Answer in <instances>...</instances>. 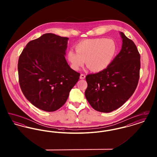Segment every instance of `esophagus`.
Here are the masks:
<instances>
[{"label":"esophagus","mask_w":157,"mask_h":157,"mask_svg":"<svg viewBox=\"0 0 157 157\" xmlns=\"http://www.w3.org/2000/svg\"><path fill=\"white\" fill-rule=\"evenodd\" d=\"M85 74H81V75H80V79H85Z\"/></svg>","instance_id":"1"}]
</instances>
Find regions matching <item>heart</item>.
Masks as SVG:
<instances>
[{"label":"heart","mask_w":157,"mask_h":157,"mask_svg":"<svg viewBox=\"0 0 157 157\" xmlns=\"http://www.w3.org/2000/svg\"><path fill=\"white\" fill-rule=\"evenodd\" d=\"M75 50L76 52L69 50L67 52L71 67L78 71L86 61L90 71L98 72L111 64L116 54L117 46L112 39L94 38L79 42L75 46Z\"/></svg>","instance_id":"1"}]
</instances>
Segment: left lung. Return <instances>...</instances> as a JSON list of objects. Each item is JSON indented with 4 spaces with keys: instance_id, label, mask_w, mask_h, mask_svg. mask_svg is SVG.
Returning <instances> with one entry per match:
<instances>
[{
    "instance_id": "8db88e82",
    "label": "left lung",
    "mask_w": 157,
    "mask_h": 157,
    "mask_svg": "<svg viewBox=\"0 0 157 157\" xmlns=\"http://www.w3.org/2000/svg\"><path fill=\"white\" fill-rule=\"evenodd\" d=\"M120 52L105 69L86 75L85 97L96 111L110 112L119 108L131 97L140 78V54L134 42L120 32Z\"/></svg>"
}]
</instances>
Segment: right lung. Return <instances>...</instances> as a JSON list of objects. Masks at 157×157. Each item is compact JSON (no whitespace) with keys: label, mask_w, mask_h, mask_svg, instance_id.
<instances>
[{"label":"right lung","mask_w":157,"mask_h":157,"mask_svg":"<svg viewBox=\"0 0 157 157\" xmlns=\"http://www.w3.org/2000/svg\"><path fill=\"white\" fill-rule=\"evenodd\" d=\"M68 38L45 33L30 41L19 56L18 76L23 95L32 104L47 112L62 107L80 74L65 59Z\"/></svg>","instance_id":"add662e5"}]
</instances>
